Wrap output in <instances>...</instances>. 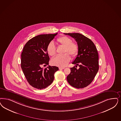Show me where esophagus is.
<instances>
[{"label": "esophagus", "mask_w": 121, "mask_h": 121, "mask_svg": "<svg viewBox=\"0 0 121 121\" xmlns=\"http://www.w3.org/2000/svg\"><path fill=\"white\" fill-rule=\"evenodd\" d=\"M64 67H59V70H62V69H64Z\"/></svg>", "instance_id": "esophagus-1"}]
</instances>
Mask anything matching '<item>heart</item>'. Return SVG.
I'll return each mask as SVG.
<instances>
[{
  "label": "heart",
  "instance_id": "1",
  "mask_svg": "<svg viewBox=\"0 0 121 121\" xmlns=\"http://www.w3.org/2000/svg\"><path fill=\"white\" fill-rule=\"evenodd\" d=\"M57 43L58 45L64 47V53H67L73 58H75L79 53V46L75 42H72V40L66 36L60 37L57 39ZM48 54L51 56H54L56 54V49L54 43L50 42L47 47ZM67 53L62 55H58L53 58L51 63L54 66L60 67L66 66L71 60V57Z\"/></svg>",
  "mask_w": 121,
  "mask_h": 121
}]
</instances>
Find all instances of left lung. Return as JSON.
Listing matches in <instances>:
<instances>
[{"label":"left lung","mask_w":121,"mask_h":121,"mask_svg":"<svg viewBox=\"0 0 121 121\" xmlns=\"http://www.w3.org/2000/svg\"><path fill=\"white\" fill-rule=\"evenodd\" d=\"M75 39L79 46V53L72 63L78 65L71 68V73L67 80L72 87L82 88L88 86L94 79L98 70V54L96 46L92 41L79 33H64Z\"/></svg>","instance_id":"1"}]
</instances>
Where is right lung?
I'll use <instances>...</instances> for the list:
<instances>
[{"label":"right lung","mask_w":121,"mask_h":121,"mask_svg":"<svg viewBox=\"0 0 121 121\" xmlns=\"http://www.w3.org/2000/svg\"><path fill=\"white\" fill-rule=\"evenodd\" d=\"M48 34L37 36L30 39L24 46L21 55V67L27 81L33 88L42 89L53 82L56 66H42L49 64L50 58L47 47L57 34Z\"/></svg>","instance_id":"obj_1"}]
</instances>
